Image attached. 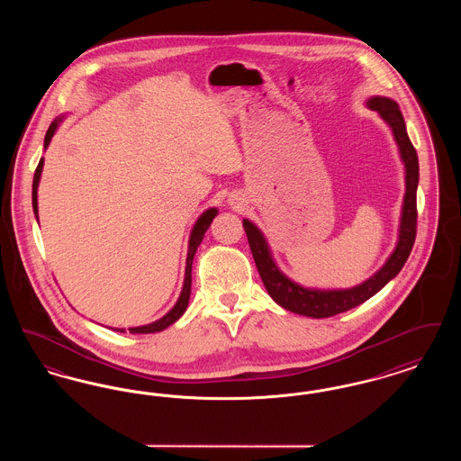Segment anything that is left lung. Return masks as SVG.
<instances>
[{"instance_id":"left-lung-1","label":"left lung","mask_w":461,"mask_h":461,"mask_svg":"<svg viewBox=\"0 0 461 461\" xmlns=\"http://www.w3.org/2000/svg\"><path fill=\"white\" fill-rule=\"evenodd\" d=\"M368 107L376 110L382 119L393 128L395 141L399 145V152L402 157V162L406 166V194H404V205H402V218H401V230H399V241L389 261L382 266L380 271H376L370 280H366L361 285L354 286L349 290H309L304 286H299L290 282L285 275L278 271V267L273 263L267 245L264 240L263 233L250 222L243 220V230L247 233V240L250 245L254 261L258 266V271L263 278L264 286L267 294L292 312L304 314L311 318H330L333 314L349 311L352 307L363 304L375 295L378 290L387 285L395 275L401 271V267L406 263V259L411 254L413 243L417 239V186H418V155L413 143L408 138L406 124L402 119V113L397 107V104L391 98L375 96L368 100Z\"/></svg>"}]
</instances>
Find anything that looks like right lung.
<instances>
[{
    "mask_svg": "<svg viewBox=\"0 0 461 461\" xmlns=\"http://www.w3.org/2000/svg\"><path fill=\"white\" fill-rule=\"evenodd\" d=\"M59 122H60V119H55V121L50 124V128H48V131H46V136H44V149L48 147V143H50V140H51L53 132L57 130ZM41 171H43V158L40 160V164H38V167H36V171H34V181H32V209H34V214H36V216H38V183H40ZM216 214H218V211H216V209H209V211H205V212L198 218L197 224L194 226V231H192V237H190V247H188V258H186L185 285H183L181 295H179V299H177L176 306L173 307V309H171L164 318H160L158 321H154V323L145 325V327L130 329L131 333H155V331H160V330L167 329L169 325H173L176 320L185 312V309L188 306V299H190V290H192V263H194V256H195L197 247L200 245V241L203 239V235H205L207 228L211 226V222H212ZM119 331H124V329L119 330Z\"/></svg>",
    "mask_w": 461,
    "mask_h": 461,
    "instance_id": "add662e5",
    "label": "right lung"
}]
</instances>
